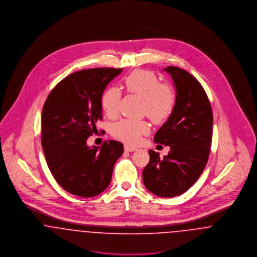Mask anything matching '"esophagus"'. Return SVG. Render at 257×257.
Returning <instances> with one entry per match:
<instances>
[{"label": "esophagus", "instance_id": "34e87169", "mask_svg": "<svg viewBox=\"0 0 257 257\" xmlns=\"http://www.w3.org/2000/svg\"><path fill=\"white\" fill-rule=\"evenodd\" d=\"M124 149H125V151H127V152H133V151H136L138 148H137V147H132V146H129V145H125V146H124Z\"/></svg>", "mask_w": 257, "mask_h": 257}]
</instances>
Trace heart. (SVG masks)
Here are the masks:
<instances>
[{"instance_id":"heart-1","label":"heart","mask_w":257,"mask_h":257,"mask_svg":"<svg viewBox=\"0 0 257 257\" xmlns=\"http://www.w3.org/2000/svg\"><path fill=\"white\" fill-rule=\"evenodd\" d=\"M130 93L145 100L147 116L154 123L166 121L174 108L175 96L171 86L161 84L157 75L148 70H136L124 81ZM121 91L110 87L102 97V108L110 117L118 113ZM147 121L122 119L112 126V135L128 144H137L143 135L149 133Z\"/></svg>"}]
</instances>
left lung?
<instances>
[{"label":"left lung","instance_id":"8db88e82","mask_svg":"<svg viewBox=\"0 0 257 257\" xmlns=\"http://www.w3.org/2000/svg\"><path fill=\"white\" fill-rule=\"evenodd\" d=\"M175 86L174 108L167 122L154 136V142L171 150L160 158L149 150L150 160L143 171L147 190L161 197L188 191L202 173L210 154L213 113L205 90L196 78L179 67L163 69Z\"/></svg>","mask_w":257,"mask_h":257}]
</instances>
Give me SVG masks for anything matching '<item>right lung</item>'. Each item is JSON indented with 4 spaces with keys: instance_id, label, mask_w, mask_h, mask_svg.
Here are the masks:
<instances>
[{
    "instance_id": "right-lung-1",
    "label": "right lung",
    "mask_w": 257,
    "mask_h": 257,
    "mask_svg": "<svg viewBox=\"0 0 257 257\" xmlns=\"http://www.w3.org/2000/svg\"><path fill=\"white\" fill-rule=\"evenodd\" d=\"M121 68H92L64 78L50 92L42 110L41 145L56 181L66 192L92 197L104 192L113 166L122 155L123 145L104 142L88 147L102 119V95Z\"/></svg>"
}]
</instances>
